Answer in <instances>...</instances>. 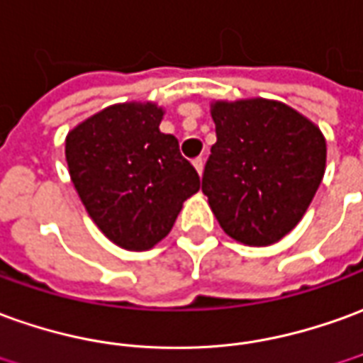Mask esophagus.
<instances>
[{"instance_id": "1", "label": "esophagus", "mask_w": 363, "mask_h": 363, "mask_svg": "<svg viewBox=\"0 0 363 363\" xmlns=\"http://www.w3.org/2000/svg\"><path fill=\"white\" fill-rule=\"evenodd\" d=\"M192 164H194V169L199 171V174H202V171H204V159H202V157H196V159L192 161Z\"/></svg>"}]
</instances>
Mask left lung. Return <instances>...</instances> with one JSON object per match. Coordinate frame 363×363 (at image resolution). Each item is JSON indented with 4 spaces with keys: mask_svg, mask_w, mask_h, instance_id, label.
Masks as SVG:
<instances>
[{
    "mask_svg": "<svg viewBox=\"0 0 363 363\" xmlns=\"http://www.w3.org/2000/svg\"><path fill=\"white\" fill-rule=\"evenodd\" d=\"M216 143L202 192L225 234L245 245L279 242L305 216L326 167L320 129L287 104H212Z\"/></svg>",
    "mask_w": 363,
    "mask_h": 363,
    "instance_id": "obj_1",
    "label": "left lung"
}]
</instances>
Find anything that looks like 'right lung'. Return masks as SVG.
I'll use <instances>...</instances> for the list:
<instances>
[{
    "instance_id": "obj_1",
    "label": "right lung",
    "mask_w": 363,
    "mask_h": 363,
    "mask_svg": "<svg viewBox=\"0 0 363 363\" xmlns=\"http://www.w3.org/2000/svg\"><path fill=\"white\" fill-rule=\"evenodd\" d=\"M163 113L153 102L116 104L67 135L68 173L82 204L108 240L131 252L161 242L200 189L177 138L159 129Z\"/></svg>"
}]
</instances>
